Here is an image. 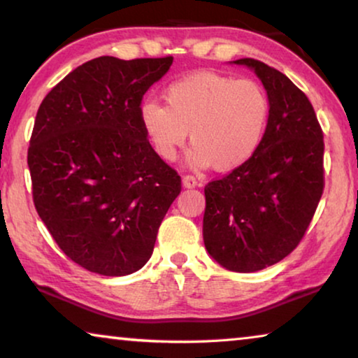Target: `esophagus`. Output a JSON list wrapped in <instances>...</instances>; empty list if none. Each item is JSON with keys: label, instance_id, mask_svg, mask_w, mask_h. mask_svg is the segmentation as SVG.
<instances>
[{"label": "esophagus", "instance_id": "esophagus-1", "mask_svg": "<svg viewBox=\"0 0 358 358\" xmlns=\"http://www.w3.org/2000/svg\"><path fill=\"white\" fill-rule=\"evenodd\" d=\"M182 185L185 189H194V187H196V179L194 178V176H184Z\"/></svg>", "mask_w": 358, "mask_h": 358}]
</instances>
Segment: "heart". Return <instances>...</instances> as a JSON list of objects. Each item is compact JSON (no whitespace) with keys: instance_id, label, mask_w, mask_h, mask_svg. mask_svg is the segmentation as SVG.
<instances>
[{"instance_id":"1","label":"heart","mask_w":358,"mask_h":358,"mask_svg":"<svg viewBox=\"0 0 358 358\" xmlns=\"http://www.w3.org/2000/svg\"><path fill=\"white\" fill-rule=\"evenodd\" d=\"M164 101L147 100L138 108L145 136L164 163L174 162L189 132V166L229 173L245 164L265 137L269 100L253 80L195 72L169 84Z\"/></svg>"}]
</instances>
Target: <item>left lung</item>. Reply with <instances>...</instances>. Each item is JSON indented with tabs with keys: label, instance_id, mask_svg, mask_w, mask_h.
Returning <instances> with one entry per match:
<instances>
[{
	"label": "left lung",
	"instance_id": "8db88e82",
	"mask_svg": "<svg viewBox=\"0 0 358 358\" xmlns=\"http://www.w3.org/2000/svg\"><path fill=\"white\" fill-rule=\"evenodd\" d=\"M262 80L269 119L257 153L205 187V248L222 268L253 273L299 245L323 194V132L291 79L257 59L231 61Z\"/></svg>",
	"mask_w": 358,
	"mask_h": 358
}]
</instances>
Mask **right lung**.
Masks as SVG:
<instances>
[{
    "instance_id": "right-lung-1",
    "label": "right lung",
    "mask_w": 358,
    "mask_h": 358,
    "mask_svg": "<svg viewBox=\"0 0 358 358\" xmlns=\"http://www.w3.org/2000/svg\"><path fill=\"white\" fill-rule=\"evenodd\" d=\"M173 56H100L69 72L38 108L27 163L37 213L72 262L126 276L150 260L180 178L138 119Z\"/></svg>"
}]
</instances>
